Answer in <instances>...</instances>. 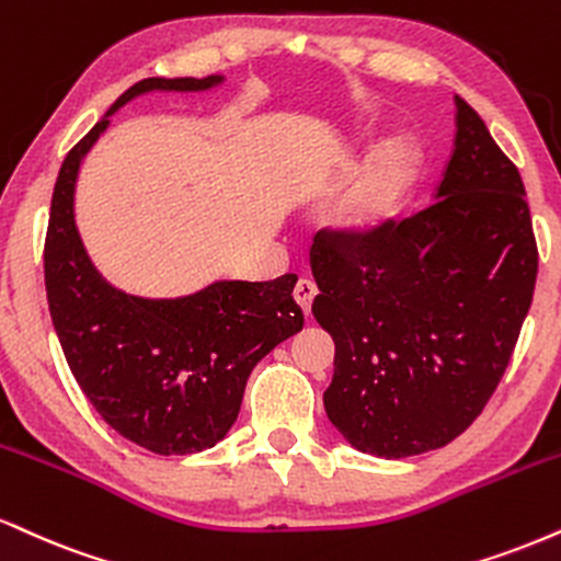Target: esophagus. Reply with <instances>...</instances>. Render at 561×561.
Instances as JSON below:
<instances>
[{"instance_id":"obj_1","label":"esophagus","mask_w":561,"mask_h":561,"mask_svg":"<svg viewBox=\"0 0 561 561\" xmlns=\"http://www.w3.org/2000/svg\"><path fill=\"white\" fill-rule=\"evenodd\" d=\"M316 293H319V289H316L313 282H308V279H300L298 285H295L293 295H295V300H298V306L302 308V313H310V306H313Z\"/></svg>"}]
</instances>
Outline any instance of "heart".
I'll use <instances>...</instances> for the list:
<instances>
[{
    "instance_id": "b5f03b06",
    "label": "heart",
    "mask_w": 561,
    "mask_h": 561,
    "mask_svg": "<svg viewBox=\"0 0 561 561\" xmlns=\"http://www.w3.org/2000/svg\"><path fill=\"white\" fill-rule=\"evenodd\" d=\"M415 167L413 146L404 140H391L381 151H376L336 206V229L353 238L379 229L408 195L415 180Z\"/></svg>"
}]
</instances>
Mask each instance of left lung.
Returning a JSON list of instances; mask_svg holds the SVG:
<instances>
[{"label":"left lung","instance_id":"left-lung-1","mask_svg":"<svg viewBox=\"0 0 561 561\" xmlns=\"http://www.w3.org/2000/svg\"><path fill=\"white\" fill-rule=\"evenodd\" d=\"M455 106L436 204L310 251V310L334 340L323 408L350 447L387 460L447 447L481 415L536 287L523 178L473 106Z\"/></svg>","mask_w":561,"mask_h":561}]
</instances>
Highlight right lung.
<instances>
[{"label":"right lung","instance_id":"obj_1","mask_svg":"<svg viewBox=\"0 0 561 561\" xmlns=\"http://www.w3.org/2000/svg\"><path fill=\"white\" fill-rule=\"evenodd\" d=\"M208 78H146L110 106L67 153L54 182L44 245L54 332L88 402L110 426L157 455H195L229 434L248 376L302 329L293 298L298 276L274 282L216 279L182 298H140L106 282L76 225V185L85 153L110 117L146 93H201Z\"/></svg>","mask_w":561,"mask_h":561}]
</instances>
